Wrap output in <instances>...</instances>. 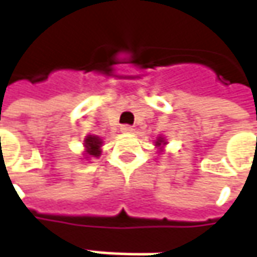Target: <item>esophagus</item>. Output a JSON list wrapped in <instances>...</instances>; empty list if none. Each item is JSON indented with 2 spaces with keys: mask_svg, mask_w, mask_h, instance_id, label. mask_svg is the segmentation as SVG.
I'll return each mask as SVG.
<instances>
[{
  "mask_svg": "<svg viewBox=\"0 0 257 257\" xmlns=\"http://www.w3.org/2000/svg\"><path fill=\"white\" fill-rule=\"evenodd\" d=\"M120 130H121V133L123 134H132L134 128L132 125H127V124H125V125H121V127H120Z\"/></svg>",
  "mask_w": 257,
  "mask_h": 257,
  "instance_id": "1",
  "label": "esophagus"
}]
</instances>
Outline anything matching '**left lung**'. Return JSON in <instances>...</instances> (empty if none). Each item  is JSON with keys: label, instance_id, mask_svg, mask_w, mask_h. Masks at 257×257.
<instances>
[{"label": "left lung", "instance_id": "1", "mask_svg": "<svg viewBox=\"0 0 257 257\" xmlns=\"http://www.w3.org/2000/svg\"><path fill=\"white\" fill-rule=\"evenodd\" d=\"M154 143H156V144H154V146H156V147L159 149V153H163V152H164V146L167 144V140L164 139L163 136H159V137L156 139V142H154Z\"/></svg>", "mask_w": 257, "mask_h": 257}]
</instances>
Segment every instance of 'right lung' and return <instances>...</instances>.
<instances>
[{
	"instance_id": "1",
	"label": "right lung",
	"mask_w": 257,
	"mask_h": 257,
	"mask_svg": "<svg viewBox=\"0 0 257 257\" xmlns=\"http://www.w3.org/2000/svg\"><path fill=\"white\" fill-rule=\"evenodd\" d=\"M84 156L85 160H90L93 157H100L101 156V147H103V139L94 134H87L84 137Z\"/></svg>"
}]
</instances>
